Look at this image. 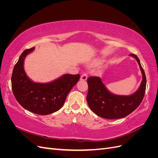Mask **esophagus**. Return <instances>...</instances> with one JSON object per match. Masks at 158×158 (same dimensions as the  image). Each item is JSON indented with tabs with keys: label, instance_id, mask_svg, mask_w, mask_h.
I'll list each match as a JSON object with an SVG mask.
<instances>
[{
	"label": "esophagus",
	"instance_id": "34e87169",
	"mask_svg": "<svg viewBox=\"0 0 158 158\" xmlns=\"http://www.w3.org/2000/svg\"><path fill=\"white\" fill-rule=\"evenodd\" d=\"M88 78V75L86 73H83L80 76V80H86Z\"/></svg>",
	"mask_w": 158,
	"mask_h": 158
}]
</instances>
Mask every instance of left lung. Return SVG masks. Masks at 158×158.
<instances>
[{
    "mask_svg": "<svg viewBox=\"0 0 158 158\" xmlns=\"http://www.w3.org/2000/svg\"><path fill=\"white\" fill-rule=\"evenodd\" d=\"M130 56L136 60L142 75L139 88L132 94H114L106 88L101 78L90 76L88 78L87 102L91 110L97 115L107 119L123 118L135 111L141 103L146 91V75L138 56L134 54Z\"/></svg>",
    "mask_w": 158,
    "mask_h": 158,
    "instance_id": "8db88e82",
    "label": "left lung"
}]
</instances>
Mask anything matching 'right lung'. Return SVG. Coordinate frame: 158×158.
Returning <instances> with one entry per match:
<instances>
[{
	"mask_svg": "<svg viewBox=\"0 0 158 158\" xmlns=\"http://www.w3.org/2000/svg\"><path fill=\"white\" fill-rule=\"evenodd\" d=\"M34 47L26 49L14 66L11 78L12 89L17 102L28 111L46 115L59 110L71 89L78 82L80 74H65L47 83L35 82L26 74L23 64L26 56Z\"/></svg>",
	"mask_w": 158,
	"mask_h": 158,
	"instance_id": "right-lung-1",
	"label": "right lung"
}]
</instances>
